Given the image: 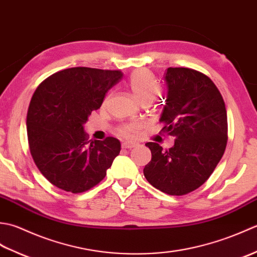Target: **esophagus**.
I'll use <instances>...</instances> for the list:
<instances>
[{
	"mask_svg": "<svg viewBox=\"0 0 257 257\" xmlns=\"http://www.w3.org/2000/svg\"><path fill=\"white\" fill-rule=\"evenodd\" d=\"M138 144H134V143H123L122 144V148L124 149H133L135 147H137Z\"/></svg>",
	"mask_w": 257,
	"mask_h": 257,
	"instance_id": "1",
	"label": "esophagus"
}]
</instances>
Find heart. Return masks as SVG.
I'll list each match as a JSON object with an SVG mask.
<instances>
[{"label":"heart","mask_w":257,"mask_h":257,"mask_svg":"<svg viewBox=\"0 0 257 257\" xmlns=\"http://www.w3.org/2000/svg\"><path fill=\"white\" fill-rule=\"evenodd\" d=\"M129 87L134 96L137 98L140 102L147 99L154 100L160 91V86L154 77V75L146 69L137 70V72H135L132 75V77L129 79ZM139 129V122H128L119 128V133L121 134L123 137L133 138L138 134Z\"/></svg>","instance_id":"heart-1"}]
</instances>
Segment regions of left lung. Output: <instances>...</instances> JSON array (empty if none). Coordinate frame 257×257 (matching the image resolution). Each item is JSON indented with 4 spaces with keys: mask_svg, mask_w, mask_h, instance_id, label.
I'll return each instance as SVG.
<instances>
[{
    "mask_svg": "<svg viewBox=\"0 0 257 257\" xmlns=\"http://www.w3.org/2000/svg\"><path fill=\"white\" fill-rule=\"evenodd\" d=\"M166 105L162 132L174 145L163 150L147 143L151 161L144 174L151 185L170 195H184L200 188L224 154L227 143L225 103L214 83L198 70L169 67L165 73Z\"/></svg>",
    "mask_w": 257,
    "mask_h": 257,
    "instance_id": "1",
    "label": "left lung"
}]
</instances>
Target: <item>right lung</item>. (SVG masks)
Returning a JSON list of instances; mask_svg holds the SVG:
<instances>
[{
	"label": "right lung",
	"instance_id": "right-lung-1",
	"mask_svg": "<svg viewBox=\"0 0 257 257\" xmlns=\"http://www.w3.org/2000/svg\"><path fill=\"white\" fill-rule=\"evenodd\" d=\"M122 76L120 70L73 67L36 88L26 117L30 151L38 170L58 189L72 193L91 189L119 155L118 139L88 140L84 124Z\"/></svg>",
	"mask_w": 257,
	"mask_h": 257
}]
</instances>
